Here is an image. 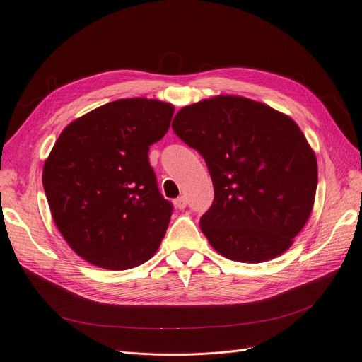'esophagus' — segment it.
I'll return each instance as SVG.
<instances>
[{
  "instance_id": "obj_1",
  "label": "esophagus",
  "mask_w": 362,
  "mask_h": 362,
  "mask_svg": "<svg viewBox=\"0 0 362 362\" xmlns=\"http://www.w3.org/2000/svg\"><path fill=\"white\" fill-rule=\"evenodd\" d=\"M173 205L175 208H178V210H184V208L187 206V198H185V196H180V198L173 201Z\"/></svg>"
}]
</instances>
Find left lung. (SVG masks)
Wrapping results in <instances>:
<instances>
[{"label": "left lung", "mask_w": 362, "mask_h": 362, "mask_svg": "<svg viewBox=\"0 0 362 362\" xmlns=\"http://www.w3.org/2000/svg\"><path fill=\"white\" fill-rule=\"evenodd\" d=\"M172 128L204 157L214 201L201 229L228 259L264 262L284 254L313 211L317 158L294 120L243 96L185 105Z\"/></svg>", "instance_id": "8db88e82"}]
</instances>
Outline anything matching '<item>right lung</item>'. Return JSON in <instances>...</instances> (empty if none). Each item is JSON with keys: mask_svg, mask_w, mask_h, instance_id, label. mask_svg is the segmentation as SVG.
Masks as SVG:
<instances>
[{"mask_svg": "<svg viewBox=\"0 0 362 362\" xmlns=\"http://www.w3.org/2000/svg\"><path fill=\"white\" fill-rule=\"evenodd\" d=\"M175 108L146 98L117 100L75 119L43 164L54 223L93 266L125 270L154 257L173 206L158 192L149 146Z\"/></svg>", "mask_w": 362, "mask_h": 362, "instance_id": "obj_1", "label": "right lung"}]
</instances>
